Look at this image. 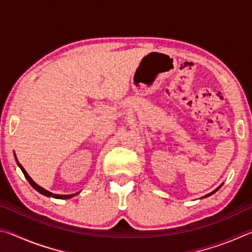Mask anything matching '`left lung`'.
<instances>
[{"mask_svg":"<svg viewBox=\"0 0 252 252\" xmlns=\"http://www.w3.org/2000/svg\"><path fill=\"white\" fill-rule=\"evenodd\" d=\"M221 187H222V185H221V186H219L218 188H217V189H216V190H213V191H212V192H210V193H208L207 195H204V197H202V198H207V197H209V195H211V194H213V193H215V192H217V191H218V190L220 189V188H221Z\"/></svg>","mask_w":252,"mask_h":252,"instance_id":"left-lung-1","label":"left lung"}]
</instances>
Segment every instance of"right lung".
Returning <instances> with one entry per match:
<instances>
[{"label":"right lung","mask_w":252,"mask_h":252,"mask_svg":"<svg viewBox=\"0 0 252 252\" xmlns=\"http://www.w3.org/2000/svg\"><path fill=\"white\" fill-rule=\"evenodd\" d=\"M14 157H15V155H14ZM15 160H16V163H18V165L20 167V169L22 170V172H23V174H24L25 179H27V180L29 181L30 185H31V186L34 188V189H35V190L37 191V192H40L41 194L46 195V197H53V198H55V199H70V198L74 197V195L78 194V193H73V194H54V193H52V192H50V191L43 189V188L40 187V186H37L36 183L32 180L31 177H30L29 174H28V172L25 171V170H24V168L22 167V165H21V164L19 163V161H18V159H16V157H15Z\"/></svg>","instance_id":"add662e5"}]
</instances>
